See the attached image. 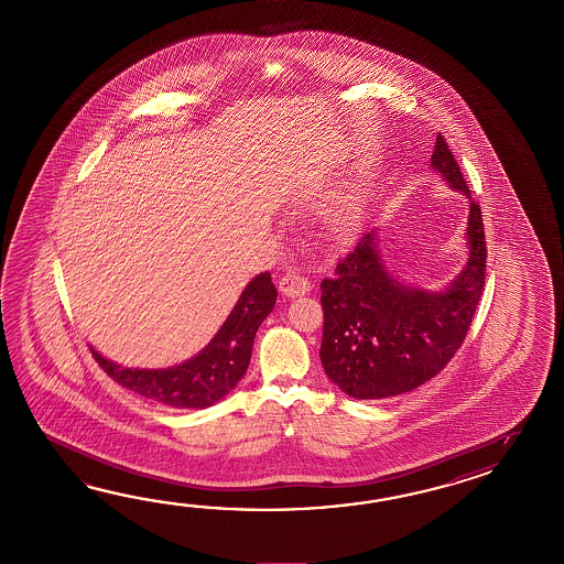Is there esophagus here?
<instances>
[{
    "mask_svg": "<svg viewBox=\"0 0 564 564\" xmlns=\"http://www.w3.org/2000/svg\"><path fill=\"white\" fill-rule=\"evenodd\" d=\"M280 292L288 299L304 296L311 292V282L308 278L302 276L296 270H290L284 276L280 278Z\"/></svg>",
    "mask_w": 564,
    "mask_h": 564,
    "instance_id": "34e87169",
    "label": "esophagus"
}]
</instances>
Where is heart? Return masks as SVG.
I'll use <instances>...</instances> for the list:
<instances>
[{
	"label": "heart",
	"mask_w": 564,
	"mask_h": 564,
	"mask_svg": "<svg viewBox=\"0 0 564 564\" xmlns=\"http://www.w3.org/2000/svg\"><path fill=\"white\" fill-rule=\"evenodd\" d=\"M360 219H362V199H360L359 193H352V195H348L345 199H340L330 209V214H328V229L335 236L348 238V236L357 234Z\"/></svg>",
	"instance_id": "1"
}]
</instances>
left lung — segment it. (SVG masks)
<instances>
[{
  "label": "left lung",
  "mask_w": 564,
  "mask_h": 564,
  "mask_svg": "<svg viewBox=\"0 0 564 564\" xmlns=\"http://www.w3.org/2000/svg\"><path fill=\"white\" fill-rule=\"evenodd\" d=\"M432 167L469 199L468 262L442 292L408 286L387 270L371 231L336 264L335 276L321 284V360L328 379L348 397L384 399L417 389L456 355L474 318L488 253L481 209L442 132Z\"/></svg>",
  "instance_id": "8db88e82"
}]
</instances>
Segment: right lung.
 <instances>
[{
  "label": "right lung",
  "instance_id": "right-lung-1",
  "mask_svg": "<svg viewBox=\"0 0 564 564\" xmlns=\"http://www.w3.org/2000/svg\"><path fill=\"white\" fill-rule=\"evenodd\" d=\"M270 272L258 274L243 288L226 323L195 357L169 369H129L100 352L93 357L124 389L169 408L204 409L217 403L240 383L252 359L253 338L276 304Z\"/></svg>",
  "mask_w": 564,
  "mask_h": 564
}]
</instances>
